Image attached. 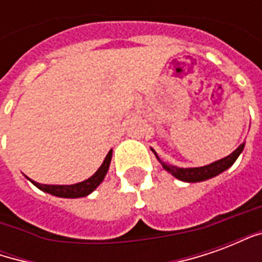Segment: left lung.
Masks as SVG:
<instances>
[{"label": "left lung", "instance_id": "obj_1", "mask_svg": "<svg viewBox=\"0 0 262 262\" xmlns=\"http://www.w3.org/2000/svg\"><path fill=\"white\" fill-rule=\"evenodd\" d=\"M243 148H244V143L240 144L238 147L230 154V156H227L225 159L217 160V161H214L212 164L205 165V167H198V168H178V167H174V165H168L163 163L161 160L159 159V156H157V159L159 161L163 164L165 170L171 172L172 176L178 178V180H181V181L185 182H199V181H205V180H209V178H212V177L217 176L220 172H223L225 170H227L229 167H230L234 161L237 160V157L240 156V153L243 151Z\"/></svg>", "mask_w": 262, "mask_h": 262}]
</instances>
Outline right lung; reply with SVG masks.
<instances>
[{
    "label": "right lung",
    "instance_id": "obj_1",
    "mask_svg": "<svg viewBox=\"0 0 262 262\" xmlns=\"http://www.w3.org/2000/svg\"><path fill=\"white\" fill-rule=\"evenodd\" d=\"M111 159H112V150H109L106 157L103 160L102 165L99 167V170L85 181L80 182V184H74V185H45V184H39V182H33V185H36L39 189H42L45 192H49L54 195V196L60 198H81L86 196L88 193H91L95 188L102 182V180L106 176V171L111 164Z\"/></svg>",
    "mask_w": 262,
    "mask_h": 262
}]
</instances>
